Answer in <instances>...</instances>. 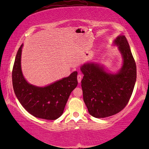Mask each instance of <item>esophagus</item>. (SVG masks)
I'll use <instances>...</instances> for the list:
<instances>
[{
  "instance_id": "obj_1",
  "label": "esophagus",
  "mask_w": 149,
  "mask_h": 149,
  "mask_svg": "<svg viewBox=\"0 0 149 149\" xmlns=\"http://www.w3.org/2000/svg\"><path fill=\"white\" fill-rule=\"evenodd\" d=\"M82 75L81 74H78V76H77V78H78V83H81V79H82Z\"/></svg>"
}]
</instances>
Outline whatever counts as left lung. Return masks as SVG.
I'll return each instance as SVG.
<instances>
[{
  "label": "left lung",
  "mask_w": 149,
  "mask_h": 149,
  "mask_svg": "<svg viewBox=\"0 0 149 149\" xmlns=\"http://www.w3.org/2000/svg\"><path fill=\"white\" fill-rule=\"evenodd\" d=\"M114 43L124 60L118 73H107L102 66L93 63L81 68L84 74L83 100L89 113L96 118H107L123 110L130 100L136 81V61L127 39L124 35L119 36Z\"/></svg>",
  "instance_id": "left-lung-1"
}]
</instances>
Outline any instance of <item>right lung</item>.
Wrapping results in <instances>:
<instances>
[{"label": "right lung", "instance_id": "obj_1", "mask_svg": "<svg viewBox=\"0 0 149 149\" xmlns=\"http://www.w3.org/2000/svg\"><path fill=\"white\" fill-rule=\"evenodd\" d=\"M23 45L17 52L12 70V84L15 95L25 109L36 118L55 120L62 115L69 96L77 86L78 72L74 71L48 86L40 88L26 81L21 70Z\"/></svg>", "mask_w": 149, "mask_h": 149}]
</instances>
